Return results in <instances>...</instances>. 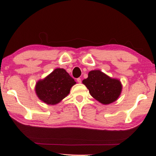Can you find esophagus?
<instances>
[{"mask_svg":"<svg viewBox=\"0 0 156 156\" xmlns=\"http://www.w3.org/2000/svg\"><path fill=\"white\" fill-rule=\"evenodd\" d=\"M77 81L79 83H81V78H77Z\"/></svg>","mask_w":156,"mask_h":156,"instance_id":"1","label":"esophagus"}]
</instances>
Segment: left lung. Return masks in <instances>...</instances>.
<instances>
[{
	"mask_svg": "<svg viewBox=\"0 0 156 156\" xmlns=\"http://www.w3.org/2000/svg\"><path fill=\"white\" fill-rule=\"evenodd\" d=\"M88 75L83 83L89 90L90 95L99 102L109 104L119 97L122 84L119 80L109 77L100 70L90 71Z\"/></svg>",
	"mask_w": 156,
	"mask_h": 156,
	"instance_id": "1",
	"label": "left lung"
}]
</instances>
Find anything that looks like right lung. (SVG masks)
I'll list each match as a JSON object with an SVG mask.
<instances>
[{
  "instance_id": "1",
  "label": "right lung",
  "mask_w": 156,
  "mask_h": 156,
  "mask_svg": "<svg viewBox=\"0 0 156 156\" xmlns=\"http://www.w3.org/2000/svg\"><path fill=\"white\" fill-rule=\"evenodd\" d=\"M76 83L62 68L55 69L44 79L37 83V96L47 104L55 105L67 96L70 88Z\"/></svg>"
}]
</instances>
